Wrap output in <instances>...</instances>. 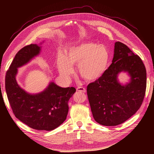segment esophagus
<instances>
[{
  "instance_id": "34e87169",
  "label": "esophagus",
  "mask_w": 154,
  "mask_h": 154,
  "mask_svg": "<svg viewBox=\"0 0 154 154\" xmlns=\"http://www.w3.org/2000/svg\"><path fill=\"white\" fill-rule=\"evenodd\" d=\"M77 90L78 91H80V92H82V93H85L86 91V89L85 88H83V87H78L77 88Z\"/></svg>"
}]
</instances>
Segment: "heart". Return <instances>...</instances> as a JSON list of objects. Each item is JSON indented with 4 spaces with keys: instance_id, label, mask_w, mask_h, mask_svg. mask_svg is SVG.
<instances>
[{
    "instance_id": "b5f03b06",
    "label": "heart",
    "mask_w": 154,
    "mask_h": 154,
    "mask_svg": "<svg viewBox=\"0 0 154 154\" xmlns=\"http://www.w3.org/2000/svg\"><path fill=\"white\" fill-rule=\"evenodd\" d=\"M109 61V52L106 46L88 41L71 47L65 56L59 53L57 67L59 72L69 77L74 72L72 65H79L80 75L88 81H95L106 71Z\"/></svg>"
}]
</instances>
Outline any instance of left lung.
<instances>
[{
  "instance_id": "1",
  "label": "left lung",
  "mask_w": 154,
  "mask_h": 154,
  "mask_svg": "<svg viewBox=\"0 0 154 154\" xmlns=\"http://www.w3.org/2000/svg\"><path fill=\"white\" fill-rule=\"evenodd\" d=\"M121 72L131 77L123 85L117 79ZM146 89V70L140 57L124 44H115L112 63L104 74L87 86L93 116L105 126H116L132 116L140 108Z\"/></svg>"
}]
</instances>
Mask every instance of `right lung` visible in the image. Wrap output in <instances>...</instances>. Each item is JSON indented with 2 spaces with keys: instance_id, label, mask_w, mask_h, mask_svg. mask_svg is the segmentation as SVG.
Listing matches in <instances>:
<instances>
[{
  "instance_id": "add662e5",
  "label": "right lung",
  "mask_w": 154,
  "mask_h": 154,
  "mask_svg": "<svg viewBox=\"0 0 154 154\" xmlns=\"http://www.w3.org/2000/svg\"><path fill=\"white\" fill-rule=\"evenodd\" d=\"M41 48L32 44L16 54L6 73L5 90L13 112L19 121L35 130L51 131L66 119L68 101L76 90L51 82L43 91L31 94L19 86L16 79L17 68L38 55Z\"/></svg>"
}]
</instances>
